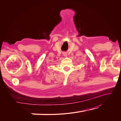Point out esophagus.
I'll return each instance as SVG.
<instances>
[{
  "mask_svg": "<svg viewBox=\"0 0 121 121\" xmlns=\"http://www.w3.org/2000/svg\"><path fill=\"white\" fill-rule=\"evenodd\" d=\"M63 55H64L65 56H67V53H64V54H63Z\"/></svg>",
  "mask_w": 121,
  "mask_h": 121,
  "instance_id": "34e87169",
  "label": "esophagus"
}]
</instances>
